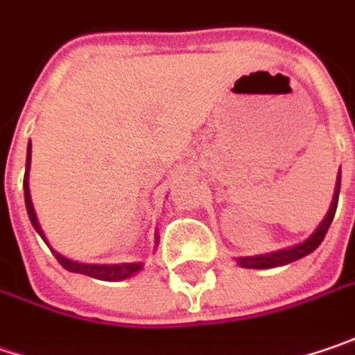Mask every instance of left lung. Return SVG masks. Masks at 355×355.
<instances>
[{
    "instance_id": "1",
    "label": "left lung",
    "mask_w": 355,
    "mask_h": 355,
    "mask_svg": "<svg viewBox=\"0 0 355 355\" xmlns=\"http://www.w3.org/2000/svg\"><path fill=\"white\" fill-rule=\"evenodd\" d=\"M338 196H340V178H338V184H336V193H334V200H331V207H329L328 216L324 218V222L320 223V227H318L304 243H297V245L288 248V250H279V252H274V254H266V256L239 257V266H241V268H254V270H266V268H277V266H284V263H292L295 259L311 254V252L324 241L326 234H328L329 223H331L334 216H336Z\"/></svg>"
}]
</instances>
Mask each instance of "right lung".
I'll return each mask as SVG.
<instances>
[{"label":"right lung","mask_w":355,"mask_h":355,"mask_svg":"<svg viewBox=\"0 0 355 355\" xmlns=\"http://www.w3.org/2000/svg\"><path fill=\"white\" fill-rule=\"evenodd\" d=\"M29 162H31V141L27 146V162H26V178H24V191H26V207L27 216L31 220V225L37 230V234L44 238V232L40 227V222L35 218V211H33V204H31V196H29V186H27V171H29ZM47 243V241H45ZM53 256L58 257V261L62 263L67 272H76V274L89 275V277H96V279H105V282H116V279H125L135 272L141 270L144 263H116V266H94V263H78V261H71V259H65L60 256L58 252H53Z\"/></svg>","instance_id":"right-lung-1"}]
</instances>
